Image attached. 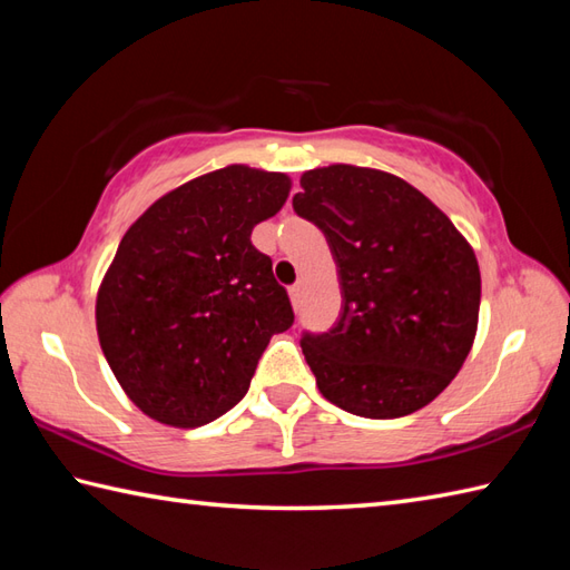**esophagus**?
<instances>
[{
  "label": "esophagus",
  "instance_id": "34e87169",
  "mask_svg": "<svg viewBox=\"0 0 570 570\" xmlns=\"http://www.w3.org/2000/svg\"><path fill=\"white\" fill-rule=\"evenodd\" d=\"M288 296H292L294 308H298V306H301V296H304V286H301V284L288 286Z\"/></svg>",
  "mask_w": 570,
  "mask_h": 570
}]
</instances>
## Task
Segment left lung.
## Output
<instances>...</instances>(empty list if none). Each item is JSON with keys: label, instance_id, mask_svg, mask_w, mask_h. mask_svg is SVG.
Returning <instances> with one entry per match:
<instances>
[{"label": "left lung", "instance_id": "8db88e82", "mask_svg": "<svg viewBox=\"0 0 570 570\" xmlns=\"http://www.w3.org/2000/svg\"><path fill=\"white\" fill-rule=\"evenodd\" d=\"M294 210L328 239L341 318L304 333L321 394L350 414L399 419L431 404L463 367L478 331L480 266L421 190L347 164L301 176Z\"/></svg>", "mask_w": 570, "mask_h": 570}]
</instances>
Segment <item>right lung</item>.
<instances>
[{"label": "right lung", "mask_w": 570, "mask_h": 570, "mask_svg": "<svg viewBox=\"0 0 570 570\" xmlns=\"http://www.w3.org/2000/svg\"><path fill=\"white\" fill-rule=\"evenodd\" d=\"M292 190L284 174L227 166L166 193L127 229L95 321L117 382L168 426L210 423L247 394L294 308L252 229Z\"/></svg>", "instance_id": "right-lung-1"}]
</instances>
